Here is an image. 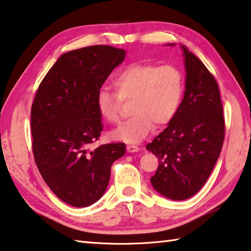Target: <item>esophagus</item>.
<instances>
[{"mask_svg":"<svg viewBox=\"0 0 251 251\" xmlns=\"http://www.w3.org/2000/svg\"><path fill=\"white\" fill-rule=\"evenodd\" d=\"M127 151L128 152H137L139 151V148L137 147V146H134V145H127Z\"/></svg>","mask_w":251,"mask_h":251,"instance_id":"34e87169","label":"esophagus"}]
</instances>
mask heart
I'll return each instance as SVG.
<instances>
[{"label":"heart","mask_w":251,"mask_h":251,"mask_svg":"<svg viewBox=\"0 0 251 251\" xmlns=\"http://www.w3.org/2000/svg\"><path fill=\"white\" fill-rule=\"evenodd\" d=\"M114 94L99 91L97 106L100 115L110 124L121 121L122 102H131L134 117L112 133V138L127 144H137L151 133L154 123H169L179 110L184 90L183 75L176 67L131 63L113 79Z\"/></svg>","instance_id":"1"}]
</instances>
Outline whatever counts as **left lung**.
Listing matches in <instances>:
<instances>
[{"instance_id":"8db88e82","label":"left lung","mask_w":251,"mask_h":251,"mask_svg":"<svg viewBox=\"0 0 251 251\" xmlns=\"http://www.w3.org/2000/svg\"><path fill=\"white\" fill-rule=\"evenodd\" d=\"M180 46L186 74L183 100L167 128L146 146L159 158L150 182L158 193L173 201L192 198L201 190L220 157L225 136L215 78L195 54Z\"/></svg>"}]
</instances>
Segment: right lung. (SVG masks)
<instances>
[{
    "label": "right lung",
    "mask_w": 251,
    "mask_h": 251,
    "mask_svg": "<svg viewBox=\"0 0 251 251\" xmlns=\"http://www.w3.org/2000/svg\"><path fill=\"white\" fill-rule=\"evenodd\" d=\"M125 56L124 49L104 45L63 53L36 92L30 114L36 165L49 189L71 206L99 201L112 163L125 154L123 143L89 149L103 129L98 93Z\"/></svg>",
    "instance_id": "obj_1"
}]
</instances>
